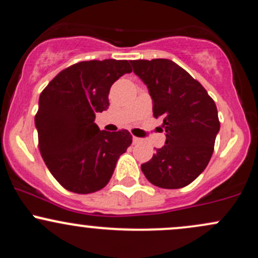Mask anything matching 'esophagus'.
<instances>
[{
  "label": "esophagus",
  "mask_w": 258,
  "mask_h": 258,
  "mask_svg": "<svg viewBox=\"0 0 258 258\" xmlns=\"http://www.w3.org/2000/svg\"><path fill=\"white\" fill-rule=\"evenodd\" d=\"M132 142H134V145H137V143L141 142V140L138 137H134L132 138Z\"/></svg>",
  "instance_id": "34e87169"
}]
</instances>
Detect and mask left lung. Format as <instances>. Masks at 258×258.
<instances>
[{"label":"left lung","instance_id":"obj_1","mask_svg":"<svg viewBox=\"0 0 258 258\" xmlns=\"http://www.w3.org/2000/svg\"><path fill=\"white\" fill-rule=\"evenodd\" d=\"M147 85L153 116L163 120L165 145L141 165L153 185L179 189L207 168L220 130L218 108L204 86L168 59L130 60Z\"/></svg>","mask_w":258,"mask_h":258}]
</instances>
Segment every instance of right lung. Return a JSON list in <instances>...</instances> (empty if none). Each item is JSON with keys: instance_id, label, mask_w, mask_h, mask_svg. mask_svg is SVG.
Instances as JSON below:
<instances>
[{"instance_id": "add662e5", "label": "right lung", "mask_w": 258, "mask_h": 258, "mask_svg": "<svg viewBox=\"0 0 258 258\" xmlns=\"http://www.w3.org/2000/svg\"><path fill=\"white\" fill-rule=\"evenodd\" d=\"M131 72L127 60L79 61L61 70L40 93L34 117L38 147L51 175L67 190H101L118 157L131 146L127 130L100 131L95 123V113L110 105L111 85Z\"/></svg>"}]
</instances>
